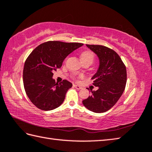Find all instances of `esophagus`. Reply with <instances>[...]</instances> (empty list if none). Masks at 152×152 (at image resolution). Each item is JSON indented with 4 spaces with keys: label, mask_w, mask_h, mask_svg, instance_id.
I'll return each mask as SVG.
<instances>
[{
    "label": "esophagus",
    "mask_w": 152,
    "mask_h": 152,
    "mask_svg": "<svg viewBox=\"0 0 152 152\" xmlns=\"http://www.w3.org/2000/svg\"><path fill=\"white\" fill-rule=\"evenodd\" d=\"M73 86H74V88H76V89H77V90H81V89L82 88L81 87V86H78V85L74 84Z\"/></svg>",
    "instance_id": "1"
}]
</instances>
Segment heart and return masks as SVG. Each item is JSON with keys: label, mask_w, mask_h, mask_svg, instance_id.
Returning a JSON list of instances; mask_svg holds the SVG:
<instances>
[{"label": "heart", "mask_w": 152, "mask_h": 152, "mask_svg": "<svg viewBox=\"0 0 152 152\" xmlns=\"http://www.w3.org/2000/svg\"><path fill=\"white\" fill-rule=\"evenodd\" d=\"M81 59L82 62L86 61L93 62L94 59V53L90 50H84V51L82 52V53L81 54Z\"/></svg>", "instance_id": "heart-1"}]
</instances>
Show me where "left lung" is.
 <instances>
[{"label": "left lung", "mask_w": 152, "mask_h": 152, "mask_svg": "<svg viewBox=\"0 0 152 152\" xmlns=\"http://www.w3.org/2000/svg\"><path fill=\"white\" fill-rule=\"evenodd\" d=\"M99 58V65L91 79L98 87L91 95L82 101L86 108L94 113H104L113 107L124 90L126 69L121 57L115 50L99 45H86Z\"/></svg>", "instance_id": "1"}]
</instances>
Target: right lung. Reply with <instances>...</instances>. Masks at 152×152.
Masks as SVG:
<instances>
[{"instance_id":"obj_1","label":"right lung","mask_w":152,"mask_h":152,"mask_svg":"<svg viewBox=\"0 0 152 152\" xmlns=\"http://www.w3.org/2000/svg\"><path fill=\"white\" fill-rule=\"evenodd\" d=\"M80 43L49 41L39 45L27 58L23 70V86L31 103L39 109L50 111L63 103L72 83H56L53 70L60 68L65 58L83 45Z\"/></svg>"}]
</instances>
